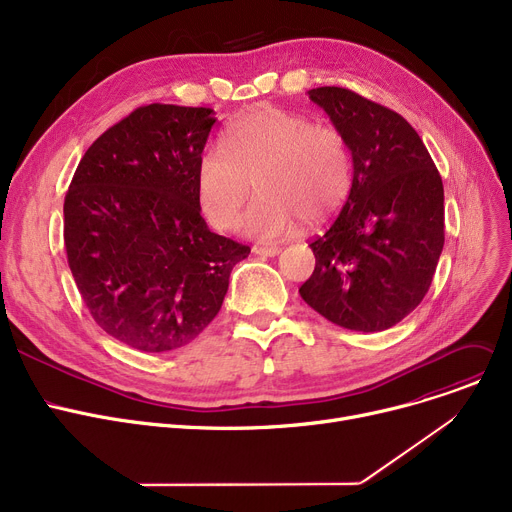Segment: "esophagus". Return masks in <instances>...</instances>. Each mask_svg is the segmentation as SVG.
<instances>
[{
  "mask_svg": "<svg viewBox=\"0 0 512 512\" xmlns=\"http://www.w3.org/2000/svg\"><path fill=\"white\" fill-rule=\"evenodd\" d=\"M253 255H259V257H276V255H280V247H261V245H255V247H253Z\"/></svg>",
  "mask_w": 512,
  "mask_h": 512,
  "instance_id": "esophagus-1",
  "label": "esophagus"
}]
</instances>
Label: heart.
<instances>
[{"label": "heart", "mask_w": 512, "mask_h": 512, "mask_svg": "<svg viewBox=\"0 0 512 512\" xmlns=\"http://www.w3.org/2000/svg\"><path fill=\"white\" fill-rule=\"evenodd\" d=\"M222 145L208 146L195 166L197 203L218 230L236 224L253 187L261 195L241 228L259 241L292 234L300 220L327 222L350 195L354 162L344 133L302 113L257 107L226 127Z\"/></svg>", "instance_id": "obj_1"}]
</instances>
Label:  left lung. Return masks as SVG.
I'll list each match as a JSON object with an SVG mask.
<instances>
[{
  "instance_id": "1",
  "label": "left lung",
  "mask_w": 512,
  "mask_h": 512,
  "mask_svg": "<svg viewBox=\"0 0 512 512\" xmlns=\"http://www.w3.org/2000/svg\"><path fill=\"white\" fill-rule=\"evenodd\" d=\"M348 140L352 189L333 224L309 245L302 300L352 331H385L426 296L445 245V191L418 135L399 113L348 88L309 90Z\"/></svg>"
}]
</instances>
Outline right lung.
<instances>
[{
  "label": "right lung",
  "instance_id": "1",
  "mask_svg": "<svg viewBox=\"0 0 512 512\" xmlns=\"http://www.w3.org/2000/svg\"><path fill=\"white\" fill-rule=\"evenodd\" d=\"M216 113L135 109L86 150L63 203L72 276L96 325L140 352L189 344L218 315L251 249L212 232L195 166Z\"/></svg>",
  "mask_w": 512,
  "mask_h": 512
}]
</instances>
